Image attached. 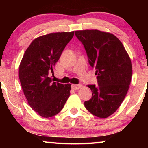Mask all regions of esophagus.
I'll return each mask as SVG.
<instances>
[{
	"instance_id": "34e87169",
	"label": "esophagus",
	"mask_w": 148,
	"mask_h": 148,
	"mask_svg": "<svg viewBox=\"0 0 148 148\" xmlns=\"http://www.w3.org/2000/svg\"><path fill=\"white\" fill-rule=\"evenodd\" d=\"M81 88H82V85L80 84H72L71 85V88L73 89V90L76 91V90H78L79 89H80Z\"/></svg>"
}]
</instances>
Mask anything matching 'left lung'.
Masks as SVG:
<instances>
[{
	"label": "left lung",
	"mask_w": 148,
	"mask_h": 148,
	"mask_svg": "<svg viewBox=\"0 0 148 148\" xmlns=\"http://www.w3.org/2000/svg\"><path fill=\"white\" fill-rule=\"evenodd\" d=\"M88 55L90 66L96 69L98 86L88 85L92 98L84 102L90 113L107 118L119 108L131 84L132 64L124 46L116 36L97 29L75 32Z\"/></svg>",
	"instance_id": "left-lung-1"
}]
</instances>
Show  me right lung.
Segmentation results:
<instances>
[{
    "label": "right lung",
    "mask_w": 148,
    "mask_h": 148,
    "mask_svg": "<svg viewBox=\"0 0 148 148\" xmlns=\"http://www.w3.org/2000/svg\"><path fill=\"white\" fill-rule=\"evenodd\" d=\"M74 32L40 36L25 50L19 65V77L30 107L44 118L57 114L70 96L71 85L54 82L50 77Z\"/></svg>",
    "instance_id": "obj_1"
}]
</instances>
